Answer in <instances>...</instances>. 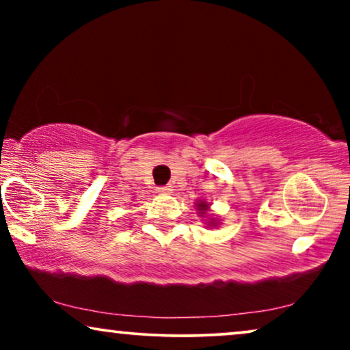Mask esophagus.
Masks as SVG:
<instances>
[{"mask_svg": "<svg viewBox=\"0 0 350 350\" xmlns=\"http://www.w3.org/2000/svg\"><path fill=\"white\" fill-rule=\"evenodd\" d=\"M170 186H161L159 188V193H170Z\"/></svg>", "mask_w": 350, "mask_h": 350, "instance_id": "esophagus-1", "label": "esophagus"}]
</instances>
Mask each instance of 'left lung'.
I'll use <instances>...</instances> for the list:
<instances>
[{"label": "left lung", "instance_id": "obj_1", "mask_svg": "<svg viewBox=\"0 0 350 350\" xmlns=\"http://www.w3.org/2000/svg\"><path fill=\"white\" fill-rule=\"evenodd\" d=\"M202 207H204V205H202Z\"/></svg>", "mask_w": 350, "mask_h": 350}]
</instances>
